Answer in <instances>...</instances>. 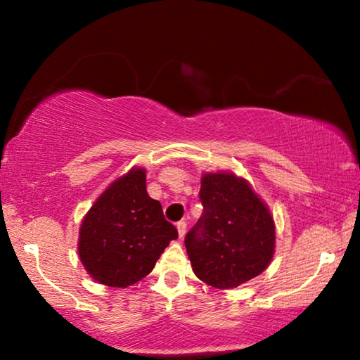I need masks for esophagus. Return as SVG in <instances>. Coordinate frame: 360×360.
<instances>
[{
  "label": "esophagus",
  "mask_w": 360,
  "mask_h": 360,
  "mask_svg": "<svg viewBox=\"0 0 360 360\" xmlns=\"http://www.w3.org/2000/svg\"><path fill=\"white\" fill-rule=\"evenodd\" d=\"M176 229H179L180 238H184L186 233V221H179V223H176Z\"/></svg>",
  "instance_id": "34e87169"
}]
</instances>
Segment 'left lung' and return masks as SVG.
<instances>
[{
    "instance_id": "left-lung-1",
    "label": "left lung",
    "mask_w": 360,
    "mask_h": 360,
    "mask_svg": "<svg viewBox=\"0 0 360 360\" xmlns=\"http://www.w3.org/2000/svg\"><path fill=\"white\" fill-rule=\"evenodd\" d=\"M200 201L203 214L185 236L196 277L224 290L262 274L274 255L275 226L248 181L233 174H206Z\"/></svg>"
}]
</instances>
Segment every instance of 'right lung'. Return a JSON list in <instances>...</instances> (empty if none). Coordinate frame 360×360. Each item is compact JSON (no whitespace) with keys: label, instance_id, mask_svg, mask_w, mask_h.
<instances>
[{"label":"right lung","instance_id":"1","mask_svg":"<svg viewBox=\"0 0 360 360\" xmlns=\"http://www.w3.org/2000/svg\"><path fill=\"white\" fill-rule=\"evenodd\" d=\"M179 231L146 190V170L132 169L95 201L83 219L78 254L86 272L108 287L126 288L154 269Z\"/></svg>","mask_w":360,"mask_h":360}]
</instances>
